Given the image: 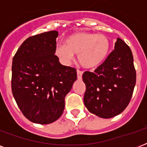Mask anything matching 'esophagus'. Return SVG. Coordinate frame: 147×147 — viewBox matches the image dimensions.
Returning a JSON list of instances; mask_svg holds the SVG:
<instances>
[{
  "label": "esophagus",
  "instance_id": "1",
  "mask_svg": "<svg viewBox=\"0 0 147 147\" xmlns=\"http://www.w3.org/2000/svg\"><path fill=\"white\" fill-rule=\"evenodd\" d=\"M83 71H80V70H77V76H78V80H81L82 79V77Z\"/></svg>",
  "mask_w": 147,
  "mask_h": 147
}]
</instances>
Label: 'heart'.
<instances>
[{
	"label": "heart",
	"mask_w": 147,
	"mask_h": 147,
	"mask_svg": "<svg viewBox=\"0 0 147 147\" xmlns=\"http://www.w3.org/2000/svg\"><path fill=\"white\" fill-rule=\"evenodd\" d=\"M110 49L107 36L95 33L78 32L71 34L65 40V44H58L55 54L65 65H69L78 54V62L83 67L93 69L106 59Z\"/></svg>",
	"instance_id": "1"
}]
</instances>
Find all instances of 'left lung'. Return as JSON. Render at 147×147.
<instances>
[{
	"label": "left lung",
	"mask_w": 147,
	"mask_h": 147,
	"mask_svg": "<svg viewBox=\"0 0 147 147\" xmlns=\"http://www.w3.org/2000/svg\"><path fill=\"white\" fill-rule=\"evenodd\" d=\"M84 104L91 113L102 118L118 115L127 107L136 84L131 49L117 38L114 49L94 72L85 71Z\"/></svg>",
	"instance_id": "obj_1"
}]
</instances>
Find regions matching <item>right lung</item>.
Returning <instances> with one entry per match:
<instances>
[{
    "instance_id": "add662e5",
    "label": "right lung",
    "mask_w": 147,
    "mask_h": 147,
    "mask_svg": "<svg viewBox=\"0 0 147 147\" xmlns=\"http://www.w3.org/2000/svg\"><path fill=\"white\" fill-rule=\"evenodd\" d=\"M58 34L52 30L27 38L13 58V95L33 123L48 124L59 118L77 79L76 69L62 65L55 55Z\"/></svg>"
}]
</instances>
